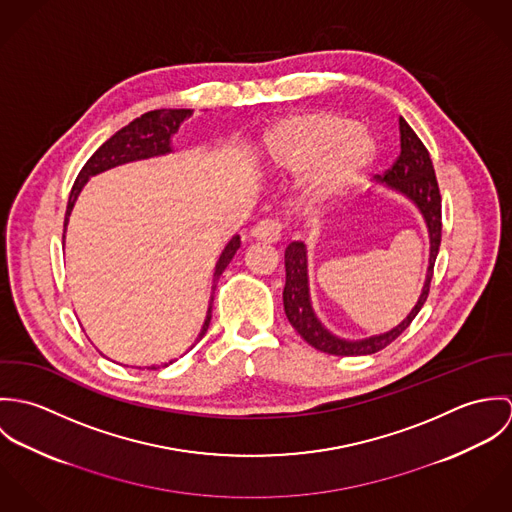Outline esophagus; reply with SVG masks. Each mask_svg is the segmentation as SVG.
<instances>
[{"instance_id":"esophagus-1","label":"esophagus","mask_w":512,"mask_h":512,"mask_svg":"<svg viewBox=\"0 0 512 512\" xmlns=\"http://www.w3.org/2000/svg\"><path fill=\"white\" fill-rule=\"evenodd\" d=\"M282 228L284 224L276 219L260 220L254 228H252V238L262 240V242H278L282 236Z\"/></svg>"}]
</instances>
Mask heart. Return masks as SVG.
Masks as SVG:
<instances>
[{"mask_svg":"<svg viewBox=\"0 0 512 512\" xmlns=\"http://www.w3.org/2000/svg\"><path fill=\"white\" fill-rule=\"evenodd\" d=\"M268 157L278 167L313 163L307 189L325 199L351 187L372 159L374 144L365 128L333 112H309L282 120L266 136Z\"/></svg>","mask_w":512,"mask_h":512,"instance_id":"1","label":"heart"}]
</instances>
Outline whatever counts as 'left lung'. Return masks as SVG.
<instances>
[{
  "instance_id": "8db88e82",
  "label": "left lung",
  "mask_w": 512,
  "mask_h": 512,
  "mask_svg": "<svg viewBox=\"0 0 512 512\" xmlns=\"http://www.w3.org/2000/svg\"><path fill=\"white\" fill-rule=\"evenodd\" d=\"M382 181L410 197L422 211L424 219L428 222L430 230V266L428 278L424 284L422 295L410 315L392 331L370 337L365 341H343L333 337L315 317L311 303H309V288H307V258L303 242H292L286 248V288H284V307L286 315L293 325V329L317 351L337 355V357H355V355H372L388 347L396 341L420 313L422 305L430 295V286L434 278V266L438 258L439 244H441V195H439L438 177L430 157V151L416 136V132L408 126L404 118H400V155L392 163L390 169L384 171Z\"/></svg>"
}]
</instances>
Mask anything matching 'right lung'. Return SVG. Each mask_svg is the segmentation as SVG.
<instances>
[{"mask_svg": "<svg viewBox=\"0 0 512 512\" xmlns=\"http://www.w3.org/2000/svg\"><path fill=\"white\" fill-rule=\"evenodd\" d=\"M191 114H193V110H187V108H181V110H173V108H169V110H151V112L142 114L140 118H136L134 122H130L128 126H124L108 142H104L102 146L98 147L92 153V157L84 163V167L80 169V173H78V177L74 181L71 195H69L67 213H65V228H67V222H69V215L73 211L74 201H76V197H78V193L84 187L88 177H92L96 173H102V171H106L110 167L128 163V161L146 159V157H153V155H161V153L171 151L169 138L179 130V124L183 120H187ZM63 240H65V234H63ZM238 248H240V236H234L226 244L224 252L220 254L217 268H215V284L219 282L220 274L230 264V260L236 254ZM213 292H215V286H213ZM213 299H215V295H211L209 313H207V319H205V325H203V331H201L197 343L205 337V333L209 329V323H211V317H213L211 315Z\"/></svg>", "mask_w": 512, "mask_h": 512, "instance_id": "obj_1", "label": "right lung"}]
</instances>
